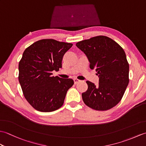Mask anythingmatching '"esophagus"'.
Wrapping results in <instances>:
<instances>
[{"instance_id": "obj_1", "label": "esophagus", "mask_w": 146, "mask_h": 146, "mask_svg": "<svg viewBox=\"0 0 146 146\" xmlns=\"http://www.w3.org/2000/svg\"><path fill=\"white\" fill-rule=\"evenodd\" d=\"M73 80H74V83H75V84H77V83H79L80 82V80L76 79V78H75Z\"/></svg>"}]
</instances>
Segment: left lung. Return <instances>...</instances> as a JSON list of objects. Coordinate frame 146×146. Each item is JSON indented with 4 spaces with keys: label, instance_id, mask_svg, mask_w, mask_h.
<instances>
[{
    "label": "left lung",
    "instance_id": "1",
    "mask_svg": "<svg viewBox=\"0 0 146 146\" xmlns=\"http://www.w3.org/2000/svg\"><path fill=\"white\" fill-rule=\"evenodd\" d=\"M76 46L86 55L90 69L98 75L97 85L86 81L88 89L83 93L86 105L105 111L119 103L129 83V64L123 48L113 39L98 36L83 40Z\"/></svg>",
    "mask_w": 146,
    "mask_h": 146
}]
</instances>
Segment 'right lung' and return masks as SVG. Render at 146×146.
Instances as JSON below:
<instances>
[{"instance_id":"add662e5","label":"right lung","mask_w":146,"mask_h":146,"mask_svg":"<svg viewBox=\"0 0 146 146\" xmlns=\"http://www.w3.org/2000/svg\"><path fill=\"white\" fill-rule=\"evenodd\" d=\"M73 44L44 39L34 42L24 51L19 63V82L24 97L35 109L50 112L63 105L72 79L52 76L62 67L64 54Z\"/></svg>"}]
</instances>
